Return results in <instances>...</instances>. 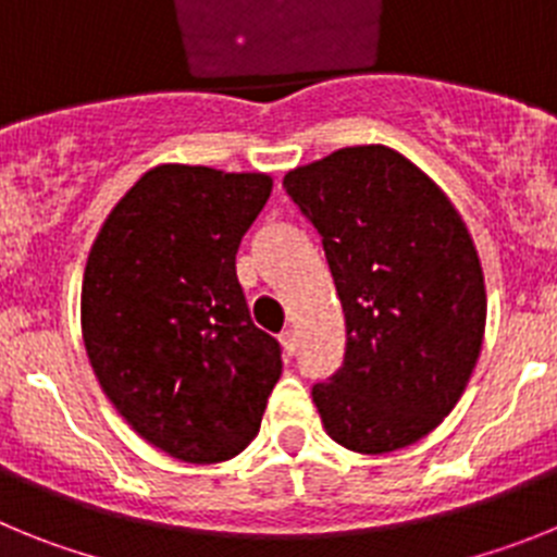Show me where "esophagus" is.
Wrapping results in <instances>:
<instances>
[{
  "instance_id": "esophagus-1",
  "label": "esophagus",
  "mask_w": 557,
  "mask_h": 557,
  "mask_svg": "<svg viewBox=\"0 0 557 557\" xmlns=\"http://www.w3.org/2000/svg\"><path fill=\"white\" fill-rule=\"evenodd\" d=\"M282 348H284V354H287V357H295V354H298V334L293 332V329H287V332H282Z\"/></svg>"
}]
</instances>
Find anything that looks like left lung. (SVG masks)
<instances>
[{"instance_id":"8db88e82","label":"left lung","mask_w":557,"mask_h":557,"mask_svg":"<svg viewBox=\"0 0 557 557\" xmlns=\"http://www.w3.org/2000/svg\"><path fill=\"white\" fill-rule=\"evenodd\" d=\"M284 189L323 239L346 357L312 387L323 430L359 455L430 435L460 401L485 337V275L446 191L387 145L295 166Z\"/></svg>"}]
</instances>
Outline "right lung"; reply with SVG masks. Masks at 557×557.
<instances>
[{
  "label": "right lung",
  "mask_w": 557,
  "mask_h": 557,
  "mask_svg": "<svg viewBox=\"0 0 557 557\" xmlns=\"http://www.w3.org/2000/svg\"><path fill=\"white\" fill-rule=\"evenodd\" d=\"M273 175L156 164L113 206L88 250V362L136 435L175 460L236 457L262 426L282 351L256 329L236 248Z\"/></svg>",
  "instance_id": "add662e5"
}]
</instances>
